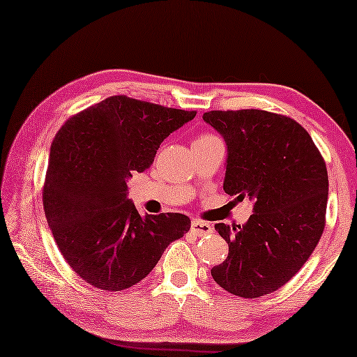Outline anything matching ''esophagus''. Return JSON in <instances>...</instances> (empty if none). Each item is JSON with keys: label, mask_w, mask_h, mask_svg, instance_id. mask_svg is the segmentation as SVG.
Returning a JSON list of instances; mask_svg holds the SVG:
<instances>
[{"label": "esophagus", "mask_w": 357, "mask_h": 357, "mask_svg": "<svg viewBox=\"0 0 357 357\" xmlns=\"http://www.w3.org/2000/svg\"><path fill=\"white\" fill-rule=\"evenodd\" d=\"M191 231L196 234V236H207V234L213 232V227L210 226L206 221L201 220H192L191 221Z\"/></svg>", "instance_id": "34e87169"}]
</instances>
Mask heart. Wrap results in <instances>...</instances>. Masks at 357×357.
I'll list each match as a JSON object with an SVG mask.
<instances>
[{
	"instance_id": "heart-1",
	"label": "heart",
	"mask_w": 357,
	"mask_h": 357,
	"mask_svg": "<svg viewBox=\"0 0 357 357\" xmlns=\"http://www.w3.org/2000/svg\"><path fill=\"white\" fill-rule=\"evenodd\" d=\"M212 139H217L215 136H210V134H201V136H197L195 142H204V140H212Z\"/></svg>"
}]
</instances>
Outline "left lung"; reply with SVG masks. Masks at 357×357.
<instances>
[{"label":"left lung","instance_id":"left-lung-1","mask_svg":"<svg viewBox=\"0 0 357 357\" xmlns=\"http://www.w3.org/2000/svg\"><path fill=\"white\" fill-rule=\"evenodd\" d=\"M227 145L223 190L253 201L245 225H215L229 245L212 268L221 288L245 299L273 293L310 258L326 225V162L303 128L267 110H210L202 115Z\"/></svg>","mask_w":357,"mask_h":357}]
</instances>
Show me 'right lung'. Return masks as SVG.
<instances>
[{
	"mask_svg": "<svg viewBox=\"0 0 357 357\" xmlns=\"http://www.w3.org/2000/svg\"><path fill=\"white\" fill-rule=\"evenodd\" d=\"M195 110L110 96L71 116L52 142L43 204L64 261L95 288L139 283L190 231L182 213L140 215L128 178L153 165L162 140Z\"/></svg>",
	"mask_w": 357,
	"mask_h": 357,
	"instance_id": "right-lung-1",
	"label": "right lung"
}]
</instances>
